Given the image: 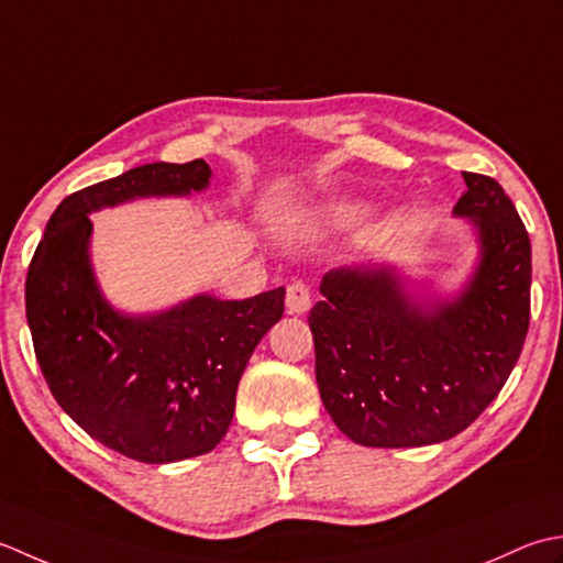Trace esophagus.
I'll use <instances>...</instances> for the list:
<instances>
[{"instance_id":"34e87169","label":"esophagus","mask_w":563,"mask_h":563,"mask_svg":"<svg viewBox=\"0 0 563 563\" xmlns=\"http://www.w3.org/2000/svg\"><path fill=\"white\" fill-rule=\"evenodd\" d=\"M311 289L303 282H296L286 289V308H289V313H306L311 308Z\"/></svg>"}]
</instances>
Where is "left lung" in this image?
<instances>
[{
    "label": "left lung",
    "instance_id": "left-lung-1",
    "mask_svg": "<svg viewBox=\"0 0 563 563\" xmlns=\"http://www.w3.org/2000/svg\"><path fill=\"white\" fill-rule=\"evenodd\" d=\"M454 216L476 233V265L452 296H420L398 267L330 269L308 316L316 382L340 432L364 446L454 438L506 386L530 328L532 247L496 179L462 172Z\"/></svg>",
    "mask_w": 563,
    "mask_h": 563
}]
</instances>
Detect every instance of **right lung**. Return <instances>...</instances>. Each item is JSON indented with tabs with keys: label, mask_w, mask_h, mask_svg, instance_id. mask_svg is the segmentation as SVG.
<instances>
[{
	"label": "right lung",
	"mask_w": 563,
	"mask_h": 563,
	"mask_svg": "<svg viewBox=\"0 0 563 563\" xmlns=\"http://www.w3.org/2000/svg\"><path fill=\"white\" fill-rule=\"evenodd\" d=\"M203 159L153 163L79 189L45 225L26 277L33 350L51 394L89 438L135 462L211 452L233 422L240 376L284 313V286L243 301L197 294L167 311L123 313L91 267L89 216L211 185Z\"/></svg>",
	"instance_id": "obj_1"
}]
</instances>
